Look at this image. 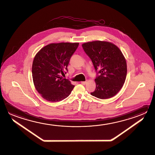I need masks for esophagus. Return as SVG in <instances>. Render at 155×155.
I'll return each mask as SVG.
<instances>
[{"label":"esophagus","instance_id":"1","mask_svg":"<svg viewBox=\"0 0 155 155\" xmlns=\"http://www.w3.org/2000/svg\"><path fill=\"white\" fill-rule=\"evenodd\" d=\"M81 83V84H86V81H82Z\"/></svg>","mask_w":155,"mask_h":155}]
</instances>
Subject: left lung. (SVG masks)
I'll list each match as a JSON object with an SVG mask.
<instances>
[{"instance_id":"obj_1","label":"left lung","mask_w":155,"mask_h":155,"mask_svg":"<svg viewBox=\"0 0 155 155\" xmlns=\"http://www.w3.org/2000/svg\"><path fill=\"white\" fill-rule=\"evenodd\" d=\"M82 46L97 73L96 90L91 95L102 99L115 96L122 87L127 75V63L121 50L107 41L86 42Z\"/></svg>"}]
</instances>
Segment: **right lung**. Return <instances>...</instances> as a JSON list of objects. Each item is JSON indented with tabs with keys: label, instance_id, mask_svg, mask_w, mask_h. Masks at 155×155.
<instances>
[{
	"label": "right lung",
	"instance_id": "obj_1",
	"mask_svg": "<svg viewBox=\"0 0 155 155\" xmlns=\"http://www.w3.org/2000/svg\"><path fill=\"white\" fill-rule=\"evenodd\" d=\"M79 43H53L45 46L34 57L32 77L35 87L43 98L51 102L68 97L74 86L61 74L66 73L71 57Z\"/></svg>",
	"mask_w": 155,
	"mask_h": 155
}]
</instances>
